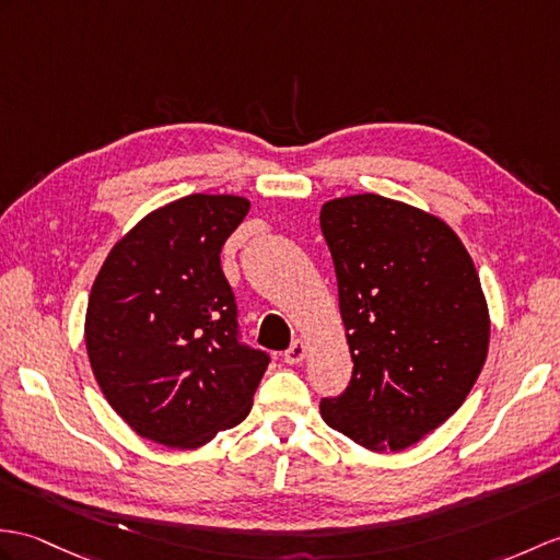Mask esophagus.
I'll list each match as a JSON object with an SVG mask.
<instances>
[{"label": "esophagus", "instance_id": "esophagus-1", "mask_svg": "<svg viewBox=\"0 0 560 560\" xmlns=\"http://www.w3.org/2000/svg\"><path fill=\"white\" fill-rule=\"evenodd\" d=\"M305 355H307V343L303 339H298V341L291 343L289 350H285L283 360L289 362V365H301V362L305 360Z\"/></svg>", "mask_w": 560, "mask_h": 560}]
</instances>
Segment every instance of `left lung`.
Here are the masks:
<instances>
[{
	"instance_id": "8db88e82",
	"label": "left lung",
	"mask_w": 560,
	"mask_h": 560,
	"mask_svg": "<svg viewBox=\"0 0 560 560\" xmlns=\"http://www.w3.org/2000/svg\"><path fill=\"white\" fill-rule=\"evenodd\" d=\"M353 380L322 420L384 453L418 444L472 392L489 307L470 253L444 219L376 192L322 205Z\"/></svg>"
}]
</instances>
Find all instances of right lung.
Instances as JSON below:
<instances>
[{"instance_id": "obj_1", "label": "right lung", "mask_w": 560, "mask_h": 560, "mask_svg": "<svg viewBox=\"0 0 560 560\" xmlns=\"http://www.w3.org/2000/svg\"><path fill=\"white\" fill-rule=\"evenodd\" d=\"M250 210L195 192L152 210L114 243L85 312V348L116 415L142 439L200 448L241 424L269 358L236 339L219 253Z\"/></svg>"}]
</instances>
